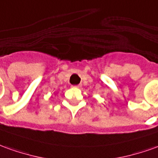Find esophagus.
Segmentation results:
<instances>
[{
    "mask_svg": "<svg viewBox=\"0 0 158 158\" xmlns=\"http://www.w3.org/2000/svg\"><path fill=\"white\" fill-rule=\"evenodd\" d=\"M73 87H76V88H80V87H81V85H74Z\"/></svg>",
    "mask_w": 158,
    "mask_h": 158,
    "instance_id": "esophagus-1",
    "label": "esophagus"
}]
</instances>
